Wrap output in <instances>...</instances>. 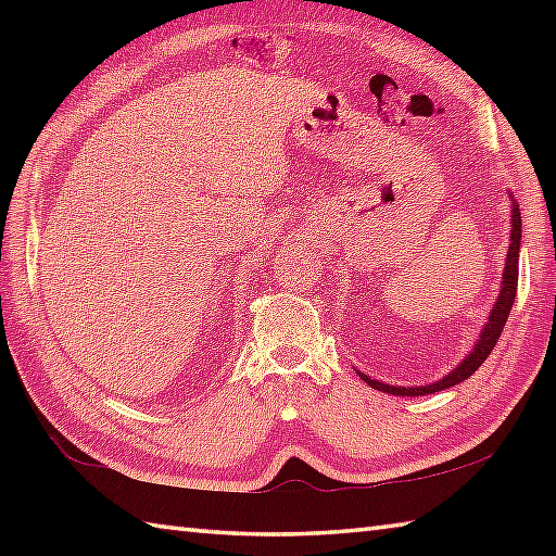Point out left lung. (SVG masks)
<instances>
[{
    "label": "left lung",
    "mask_w": 556,
    "mask_h": 556,
    "mask_svg": "<svg viewBox=\"0 0 556 556\" xmlns=\"http://www.w3.org/2000/svg\"><path fill=\"white\" fill-rule=\"evenodd\" d=\"M518 248H521V212H518V205H514V210H511V243H509V253H506L504 281H502V291L497 296V303H494V308L488 317V325H485V329H482L480 339L476 341L473 351H470L468 356L460 361L452 372L444 375L442 380H437L432 384H425V387H394V384L370 380L368 375L358 372L361 380L365 384H370L372 389H377V392H387V394H394V396L434 394V392H442V389H448V387L468 380V377L473 375L492 353V349L500 341V334H502V329L506 325V317H509V313H511V305H514V299H516V287H518Z\"/></svg>",
    "instance_id": "obj_1"
}]
</instances>
